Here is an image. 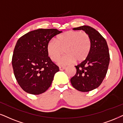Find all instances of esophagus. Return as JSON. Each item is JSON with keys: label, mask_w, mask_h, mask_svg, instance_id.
Instances as JSON below:
<instances>
[{"label": "esophagus", "mask_w": 123, "mask_h": 123, "mask_svg": "<svg viewBox=\"0 0 123 123\" xmlns=\"http://www.w3.org/2000/svg\"><path fill=\"white\" fill-rule=\"evenodd\" d=\"M59 69H60V70H65V69H66V67L60 66V67H59Z\"/></svg>", "instance_id": "1"}]
</instances>
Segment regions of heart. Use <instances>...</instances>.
I'll use <instances>...</instances> for the list:
<instances>
[{
  "mask_svg": "<svg viewBox=\"0 0 123 123\" xmlns=\"http://www.w3.org/2000/svg\"><path fill=\"white\" fill-rule=\"evenodd\" d=\"M91 49V41L85 32L69 31L58 36L56 40L48 43L47 52L50 58L56 61L65 50V55L58 61L60 65L81 62L86 59Z\"/></svg>",
  "mask_w": 123,
  "mask_h": 123,
  "instance_id": "1",
  "label": "heart"
}]
</instances>
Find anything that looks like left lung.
Wrapping results in <instances>:
<instances>
[{"label": "left lung", "instance_id": "1", "mask_svg": "<svg viewBox=\"0 0 123 123\" xmlns=\"http://www.w3.org/2000/svg\"><path fill=\"white\" fill-rule=\"evenodd\" d=\"M74 30H83L91 41V49L86 60L75 66L77 73L70 80L72 86L82 92H88L100 86L106 75L110 53L105 38L93 28L83 25Z\"/></svg>", "mask_w": 123, "mask_h": 123}]
</instances>
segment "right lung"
<instances>
[{
	"label": "right lung",
	"mask_w": 123,
	"mask_h": 123,
	"mask_svg": "<svg viewBox=\"0 0 123 123\" xmlns=\"http://www.w3.org/2000/svg\"><path fill=\"white\" fill-rule=\"evenodd\" d=\"M61 32L56 29H38L17 41L12 65L17 82L26 92L38 95L50 86L59 68L48 56L47 44Z\"/></svg>",
	"instance_id": "add662e5"
}]
</instances>
